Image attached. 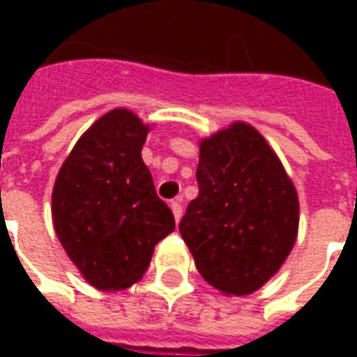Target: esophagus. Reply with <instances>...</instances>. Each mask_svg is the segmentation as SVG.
<instances>
[{
	"label": "esophagus",
	"instance_id": "obj_1",
	"mask_svg": "<svg viewBox=\"0 0 357 357\" xmlns=\"http://www.w3.org/2000/svg\"><path fill=\"white\" fill-rule=\"evenodd\" d=\"M170 206H172V212H174V218H176V222H179L181 216H183V204H181L179 199H176V201L170 202Z\"/></svg>",
	"mask_w": 357,
	"mask_h": 357
}]
</instances>
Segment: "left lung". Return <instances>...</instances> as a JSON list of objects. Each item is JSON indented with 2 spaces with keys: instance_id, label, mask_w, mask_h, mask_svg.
Masks as SVG:
<instances>
[{
  "instance_id": "left-lung-1",
  "label": "left lung",
  "mask_w": 357,
  "mask_h": 357,
  "mask_svg": "<svg viewBox=\"0 0 357 357\" xmlns=\"http://www.w3.org/2000/svg\"><path fill=\"white\" fill-rule=\"evenodd\" d=\"M197 183L179 233L199 273L225 294L258 291L296 241L292 181L262 135L237 122L201 143Z\"/></svg>"
}]
</instances>
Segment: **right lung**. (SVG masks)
Returning a JSON list of instances; mask_svg holds the SVG:
<instances>
[{"instance_id":"right-lung-1","label":"right lung","mask_w":357,"mask_h":357,"mask_svg":"<svg viewBox=\"0 0 357 357\" xmlns=\"http://www.w3.org/2000/svg\"><path fill=\"white\" fill-rule=\"evenodd\" d=\"M147 126L116 109L95 122L59 172L53 224L66 255L101 291L139 281L176 222L141 158Z\"/></svg>"}]
</instances>
